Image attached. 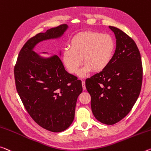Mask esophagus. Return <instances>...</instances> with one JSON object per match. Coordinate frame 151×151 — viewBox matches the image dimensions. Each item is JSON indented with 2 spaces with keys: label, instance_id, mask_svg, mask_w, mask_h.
<instances>
[{
  "label": "esophagus",
  "instance_id": "esophagus-1",
  "mask_svg": "<svg viewBox=\"0 0 151 151\" xmlns=\"http://www.w3.org/2000/svg\"><path fill=\"white\" fill-rule=\"evenodd\" d=\"M82 86H83V90H85L86 89V86H85V82L84 81H82Z\"/></svg>",
  "mask_w": 151,
  "mask_h": 151
}]
</instances>
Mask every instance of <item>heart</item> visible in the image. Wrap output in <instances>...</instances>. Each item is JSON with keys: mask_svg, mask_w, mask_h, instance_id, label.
I'll list each match as a JSON object with an SVG mask.
<instances>
[{"mask_svg": "<svg viewBox=\"0 0 151 151\" xmlns=\"http://www.w3.org/2000/svg\"><path fill=\"white\" fill-rule=\"evenodd\" d=\"M115 50L116 43L110 35L93 31L80 32L72 38L70 48L64 51L63 62L70 73L77 74L83 61L85 66L80 75L85 76L91 70H104L111 63Z\"/></svg>", "mask_w": 151, "mask_h": 151, "instance_id": "obj_1", "label": "heart"}]
</instances>
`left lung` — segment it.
Wrapping results in <instances>:
<instances>
[{
    "mask_svg": "<svg viewBox=\"0 0 151 151\" xmlns=\"http://www.w3.org/2000/svg\"><path fill=\"white\" fill-rule=\"evenodd\" d=\"M109 27L116 38L113 58L104 70L87 78L85 86L95 118L112 125L127 116L139 96L142 65L134 41L119 29Z\"/></svg>",
    "mask_w": 151,
    "mask_h": 151,
    "instance_id": "8db88e82",
    "label": "left lung"
}]
</instances>
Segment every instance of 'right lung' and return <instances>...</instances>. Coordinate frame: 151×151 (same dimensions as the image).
I'll return each instance as SVG.
<instances>
[{
    "mask_svg": "<svg viewBox=\"0 0 151 151\" xmlns=\"http://www.w3.org/2000/svg\"><path fill=\"white\" fill-rule=\"evenodd\" d=\"M67 28L63 24L31 37L14 68L16 88L25 109L38 125L53 132L65 130L73 122L82 83L67 73L58 56L44 58L33 49L40 42L61 37Z\"/></svg>",
    "mask_w": 151,
    "mask_h": 151,
    "instance_id": "1",
    "label": "right lung"
}]
</instances>
